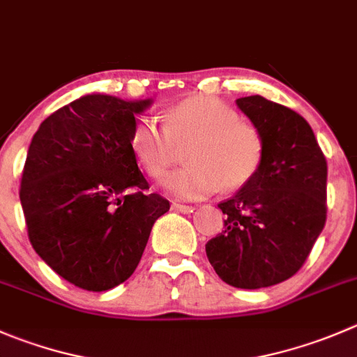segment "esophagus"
Listing matches in <instances>:
<instances>
[{"label":"esophagus","mask_w":357,"mask_h":357,"mask_svg":"<svg viewBox=\"0 0 357 357\" xmlns=\"http://www.w3.org/2000/svg\"><path fill=\"white\" fill-rule=\"evenodd\" d=\"M172 209L178 211V213H193V209H195V207H193V206H186V204L174 202V204H172Z\"/></svg>","instance_id":"esophagus-1"}]
</instances>
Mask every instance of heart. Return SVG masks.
<instances>
[{
  "label": "heart",
  "instance_id": "heart-1",
  "mask_svg": "<svg viewBox=\"0 0 357 357\" xmlns=\"http://www.w3.org/2000/svg\"><path fill=\"white\" fill-rule=\"evenodd\" d=\"M188 165L164 181L171 195L199 200L220 188L238 190L258 176L265 158V137L237 109L213 96H190L165 112L164 127L139 116L130 130V148L148 176L160 179L185 146Z\"/></svg>",
  "mask_w": 357,
  "mask_h": 357
}]
</instances>
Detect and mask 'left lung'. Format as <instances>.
<instances>
[{
	"label": "left lung",
	"instance_id": "1",
	"mask_svg": "<svg viewBox=\"0 0 357 357\" xmlns=\"http://www.w3.org/2000/svg\"><path fill=\"white\" fill-rule=\"evenodd\" d=\"M237 106L263 132L265 158L251 183L218 204L225 230L206 252L221 281L259 289L293 278L309 258L326 223L328 164L302 115L261 96Z\"/></svg>",
	"mask_w": 357,
	"mask_h": 357
}]
</instances>
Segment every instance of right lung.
I'll list each match as a JSON object with an SVG mask.
<instances>
[{
    "mask_svg": "<svg viewBox=\"0 0 357 357\" xmlns=\"http://www.w3.org/2000/svg\"><path fill=\"white\" fill-rule=\"evenodd\" d=\"M150 102L83 96L43 120L27 150L19 195L31 245L86 291L127 281L171 207L148 192L130 148L136 115Z\"/></svg>",
    "mask_w": 357,
    "mask_h": 357,
    "instance_id": "add662e5",
    "label": "right lung"
}]
</instances>
